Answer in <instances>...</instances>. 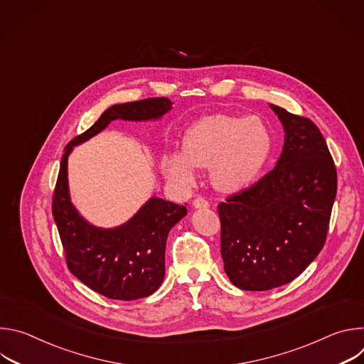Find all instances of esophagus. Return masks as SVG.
Segmentation results:
<instances>
[{
  "label": "esophagus",
  "instance_id": "obj_1",
  "mask_svg": "<svg viewBox=\"0 0 364 364\" xmlns=\"http://www.w3.org/2000/svg\"><path fill=\"white\" fill-rule=\"evenodd\" d=\"M209 205H210L209 201H207L203 197H197V198L193 200V207H194V209H207V207H209Z\"/></svg>",
  "mask_w": 364,
  "mask_h": 364
}]
</instances>
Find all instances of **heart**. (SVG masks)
<instances>
[{"label":"heart","instance_id":"1","mask_svg":"<svg viewBox=\"0 0 364 364\" xmlns=\"http://www.w3.org/2000/svg\"><path fill=\"white\" fill-rule=\"evenodd\" d=\"M274 149V135L256 115H207L183 136V152L163 157L164 174L183 187L197 180L198 167L210 166L213 186L225 193L250 187L265 168Z\"/></svg>","mask_w":364,"mask_h":364}]
</instances>
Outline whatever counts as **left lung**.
<instances>
[{"mask_svg":"<svg viewBox=\"0 0 364 364\" xmlns=\"http://www.w3.org/2000/svg\"><path fill=\"white\" fill-rule=\"evenodd\" d=\"M269 107L285 132L275 168L218 207L225 272L245 291H268L305 271L324 246L337 191L336 166L317 125Z\"/></svg>","mask_w":364,"mask_h":364,"instance_id":"obj_1","label":"left lung"}]
</instances>
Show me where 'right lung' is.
<instances>
[{
	"label": "right lung",
	"instance_id": "add662e5",
	"mask_svg": "<svg viewBox=\"0 0 364 364\" xmlns=\"http://www.w3.org/2000/svg\"><path fill=\"white\" fill-rule=\"evenodd\" d=\"M173 108L168 97H149L108 108L82 135L72 139L60 163L53 196V218L70 272L95 292L132 301L160 288L166 275L168 232L186 215V205L151 197L124 225L103 229L89 223L73 205L68 181V159L73 146L90 139L112 121H159Z\"/></svg>",
	"mask_w": 364,
	"mask_h": 364
}]
</instances>
